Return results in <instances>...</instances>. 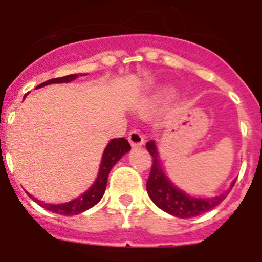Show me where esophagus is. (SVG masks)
Listing matches in <instances>:
<instances>
[{
  "label": "esophagus",
  "instance_id": "esophagus-1",
  "mask_svg": "<svg viewBox=\"0 0 262 262\" xmlns=\"http://www.w3.org/2000/svg\"><path fill=\"white\" fill-rule=\"evenodd\" d=\"M128 142L133 147H140V145H143V143H144V138H143V135L140 134V131L133 129V131L128 134Z\"/></svg>",
  "mask_w": 262,
  "mask_h": 262
}]
</instances>
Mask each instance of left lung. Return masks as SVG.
Here are the masks:
<instances>
[{"label": "left lung", "instance_id": "left-lung-1", "mask_svg": "<svg viewBox=\"0 0 262 262\" xmlns=\"http://www.w3.org/2000/svg\"><path fill=\"white\" fill-rule=\"evenodd\" d=\"M147 149L152 156L151 173L147 181L148 195L151 196L155 205L163 211L177 217H193L210 211L216 207L228 195L227 193L216 195L211 200H201V198H193L181 191L169 181L165 174L160 168L159 156H157L156 145L154 142L147 143ZM236 181L232 182V186Z\"/></svg>", "mask_w": 262, "mask_h": 262}]
</instances>
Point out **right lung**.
Instances as JSON below:
<instances>
[{
  "mask_svg": "<svg viewBox=\"0 0 262 262\" xmlns=\"http://www.w3.org/2000/svg\"><path fill=\"white\" fill-rule=\"evenodd\" d=\"M78 77V75H69L64 76V77H57L52 78V80H48L46 82H41L38 88L46 86V85L55 84V82H69L72 80H76ZM131 149V145L127 142L124 138H118L113 139L108 145L106 147L105 152H103L102 156V163H101V168H99V174L97 177V181L94 182V185L90 187L86 193H84L81 196L76 198V200L71 201L68 203H61V205H50V203H45L38 201L36 198H34L32 195H30L32 200L35 201L38 205H40L43 209L48 210L51 212H56L60 215H76L80 214V212L86 211L88 209L93 207L94 205L101 201V198L103 196L106 190V184H107V177L108 173H110L111 168L117 164L118 160L123 156L124 154Z\"/></svg>",
  "mask_w": 262,
  "mask_h": 262,
  "instance_id": "obj_1",
  "label": "right lung"
}]
</instances>
